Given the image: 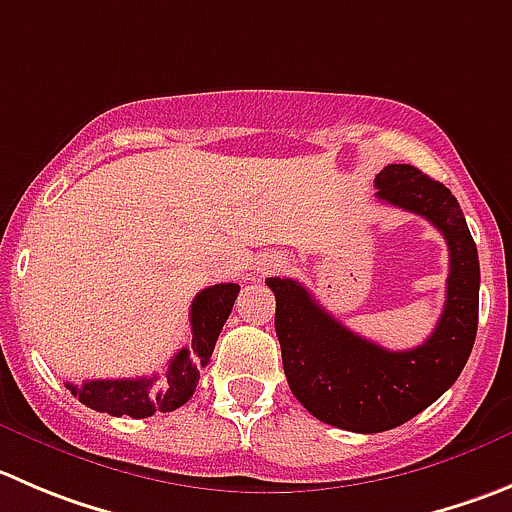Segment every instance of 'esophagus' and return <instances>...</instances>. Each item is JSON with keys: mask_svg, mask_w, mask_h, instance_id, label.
Here are the masks:
<instances>
[{"mask_svg": "<svg viewBox=\"0 0 512 512\" xmlns=\"http://www.w3.org/2000/svg\"><path fill=\"white\" fill-rule=\"evenodd\" d=\"M279 266H281V259H271L269 266L264 264V271H266V269H279Z\"/></svg>", "mask_w": 512, "mask_h": 512, "instance_id": "esophagus-1", "label": "esophagus"}]
</instances>
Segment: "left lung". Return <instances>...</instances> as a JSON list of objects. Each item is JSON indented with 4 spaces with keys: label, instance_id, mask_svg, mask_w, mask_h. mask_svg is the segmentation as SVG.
Here are the masks:
<instances>
[{
    "label": "left lung",
    "instance_id": "1",
    "mask_svg": "<svg viewBox=\"0 0 512 512\" xmlns=\"http://www.w3.org/2000/svg\"><path fill=\"white\" fill-rule=\"evenodd\" d=\"M377 198L427 218L450 248L445 309L420 347L389 352L349 332L294 279H266L276 296V337L289 387L326 425L384 432L405 425L460 377L478 334L480 261L450 188L415 165H387L374 178Z\"/></svg>",
    "mask_w": 512,
    "mask_h": 512
}]
</instances>
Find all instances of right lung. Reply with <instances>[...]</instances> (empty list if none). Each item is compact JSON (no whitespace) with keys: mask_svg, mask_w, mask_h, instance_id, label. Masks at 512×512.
<instances>
[{"mask_svg":"<svg viewBox=\"0 0 512 512\" xmlns=\"http://www.w3.org/2000/svg\"><path fill=\"white\" fill-rule=\"evenodd\" d=\"M241 286L216 284L203 289L191 304V344L170 359L165 377L138 379H87L67 384L72 394L90 410L113 417L130 415L135 420L153 417L155 412H173L183 407L196 392L201 367L211 362L213 347L233 309Z\"/></svg>","mask_w":512,"mask_h":512,"instance_id":"obj_1","label":"right lung"}]
</instances>
